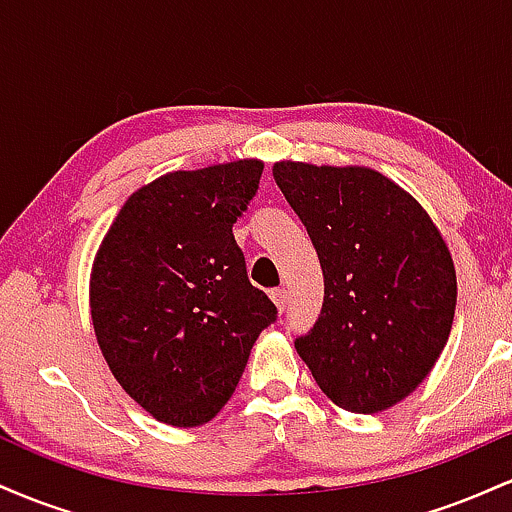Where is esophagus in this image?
Instances as JSON below:
<instances>
[{"instance_id":"34e87169","label":"esophagus","mask_w":512,"mask_h":512,"mask_svg":"<svg viewBox=\"0 0 512 512\" xmlns=\"http://www.w3.org/2000/svg\"><path fill=\"white\" fill-rule=\"evenodd\" d=\"M272 301L276 308H279V313H284L286 305H289V291L286 289H274L272 291Z\"/></svg>"}]
</instances>
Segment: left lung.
<instances>
[{"mask_svg": "<svg viewBox=\"0 0 512 512\" xmlns=\"http://www.w3.org/2000/svg\"><path fill=\"white\" fill-rule=\"evenodd\" d=\"M325 276L315 327L296 351L320 390L356 414L409 397L452 330L457 276L443 236L407 190L366 166L274 163Z\"/></svg>", "mask_w": 512, "mask_h": 512, "instance_id": "1", "label": "left lung"}]
</instances>
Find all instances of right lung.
Listing matches in <instances>:
<instances>
[{"label":"right lung","instance_id":"obj_1","mask_svg":"<svg viewBox=\"0 0 512 512\" xmlns=\"http://www.w3.org/2000/svg\"><path fill=\"white\" fill-rule=\"evenodd\" d=\"M262 168L240 158L161 175L127 199L93 260L88 301L105 363L168 426L214 419L276 320L233 238Z\"/></svg>","mask_w":512,"mask_h":512}]
</instances>
